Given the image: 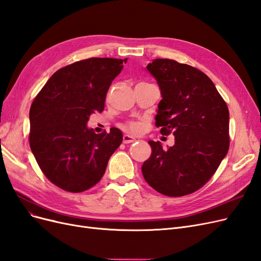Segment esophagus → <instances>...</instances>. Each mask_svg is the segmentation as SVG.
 Listing matches in <instances>:
<instances>
[{"label": "esophagus", "mask_w": 261, "mask_h": 261, "mask_svg": "<svg viewBox=\"0 0 261 261\" xmlns=\"http://www.w3.org/2000/svg\"><path fill=\"white\" fill-rule=\"evenodd\" d=\"M135 140H136V139H135L133 136H130V135H124V136H123V142L124 143H130V142H134Z\"/></svg>", "instance_id": "1"}]
</instances>
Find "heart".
<instances>
[{"mask_svg":"<svg viewBox=\"0 0 261 261\" xmlns=\"http://www.w3.org/2000/svg\"><path fill=\"white\" fill-rule=\"evenodd\" d=\"M128 128L133 132H137L139 129V126H138V124H136V123H130L128 125Z\"/></svg>","mask_w":261,"mask_h":261,"instance_id":"heart-1","label":"heart"}]
</instances>
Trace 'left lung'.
Returning a JSON list of instances; mask_svg holds the SVG:
<instances>
[{
    "mask_svg": "<svg viewBox=\"0 0 261 261\" xmlns=\"http://www.w3.org/2000/svg\"><path fill=\"white\" fill-rule=\"evenodd\" d=\"M161 89L155 125L175 136L163 149L150 140L152 153L142 164L145 180L167 196L199 190L216 172L229 150V110L212 80L199 69L172 59L147 66Z\"/></svg>",
    "mask_w": 261,
    "mask_h": 261,
    "instance_id": "obj_1",
    "label": "left lung"
}]
</instances>
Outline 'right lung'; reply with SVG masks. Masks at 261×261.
<instances>
[{"instance_id": "right-lung-1", "label": "right lung", "mask_w": 261, "mask_h": 261, "mask_svg": "<svg viewBox=\"0 0 261 261\" xmlns=\"http://www.w3.org/2000/svg\"><path fill=\"white\" fill-rule=\"evenodd\" d=\"M126 61L88 58L61 68L31 105V151L44 175L62 190L77 193L95 186L122 143L120 129L96 134L86 124L103 111L108 89Z\"/></svg>"}]
</instances>
